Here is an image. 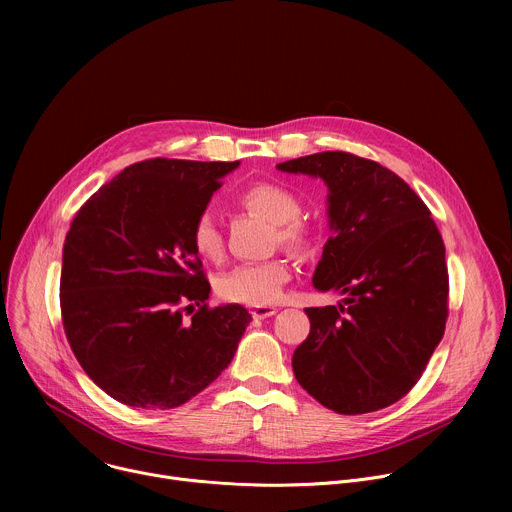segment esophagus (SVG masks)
Here are the masks:
<instances>
[{"label": "esophagus", "mask_w": 512, "mask_h": 512, "mask_svg": "<svg viewBox=\"0 0 512 512\" xmlns=\"http://www.w3.org/2000/svg\"><path fill=\"white\" fill-rule=\"evenodd\" d=\"M277 314V308L275 306H253L251 308V316L257 318V320H263V318H271Z\"/></svg>", "instance_id": "obj_1"}]
</instances>
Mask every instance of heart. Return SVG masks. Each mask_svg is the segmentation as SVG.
<instances>
[{
  "mask_svg": "<svg viewBox=\"0 0 512 512\" xmlns=\"http://www.w3.org/2000/svg\"><path fill=\"white\" fill-rule=\"evenodd\" d=\"M239 204L275 225V241L296 255H308L314 247L312 227L298 216V196L273 182H257L239 194ZM196 251L206 259H221L225 239L221 225L210 212L198 216L192 231ZM291 269L285 259H269L261 263H243L218 279V294L229 302L267 306L279 300L283 285L289 281Z\"/></svg>",
  "mask_w": 512,
  "mask_h": 512,
  "instance_id": "obj_1",
  "label": "heart"
}]
</instances>
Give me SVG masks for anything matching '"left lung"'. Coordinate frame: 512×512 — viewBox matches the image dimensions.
<instances>
[{
	"mask_svg": "<svg viewBox=\"0 0 512 512\" xmlns=\"http://www.w3.org/2000/svg\"><path fill=\"white\" fill-rule=\"evenodd\" d=\"M277 170L328 186L332 235L312 281L344 296L306 310L310 334L291 358L294 375L336 413L385 409L419 381L446 330L442 235L423 200L373 160L322 152Z\"/></svg>",
	"mask_w": 512,
	"mask_h": 512,
	"instance_id": "left-lung-1",
	"label": "left lung"
}]
</instances>
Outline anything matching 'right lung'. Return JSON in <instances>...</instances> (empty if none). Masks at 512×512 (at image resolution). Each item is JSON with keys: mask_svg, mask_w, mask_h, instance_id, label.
Listing matches in <instances>:
<instances>
[{"mask_svg": "<svg viewBox=\"0 0 512 512\" xmlns=\"http://www.w3.org/2000/svg\"><path fill=\"white\" fill-rule=\"evenodd\" d=\"M239 164L137 162L72 218L62 249V324L83 371L115 401L180 407L233 360L251 314L239 304H204L210 283L192 231Z\"/></svg>", "mask_w": 512, "mask_h": 512, "instance_id": "add662e5", "label": "right lung"}]
</instances>
